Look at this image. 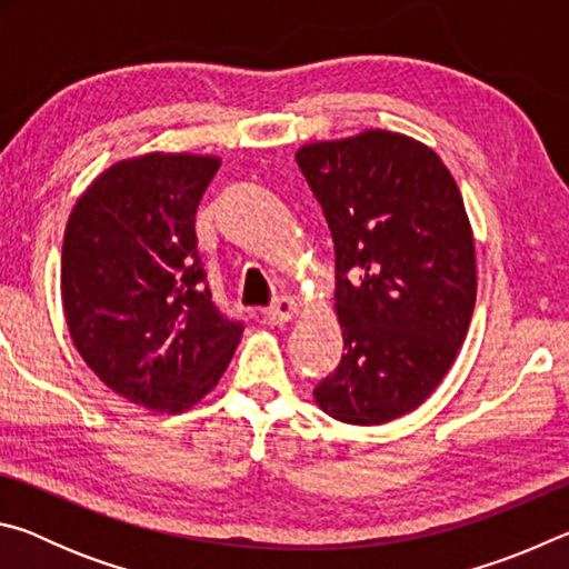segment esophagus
I'll return each instance as SVG.
<instances>
[{"label": "esophagus", "mask_w": 569, "mask_h": 569, "mask_svg": "<svg viewBox=\"0 0 569 569\" xmlns=\"http://www.w3.org/2000/svg\"><path fill=\"white\" fill-rule=\"evenodd\" d=\"M296 313H298V303L293 301V298L291 296H278L276 301L266 308V321L278 326V323L291 321Z\"/></svg>", "instance_id": "esophagus-1"}]
</instances>
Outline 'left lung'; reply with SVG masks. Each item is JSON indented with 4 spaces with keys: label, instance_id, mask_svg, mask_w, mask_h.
<instances>
[{
    "label": "left lung",
    "instance_id": "left-lung-1",
    "mask_svg": "<svg viewBox=\"0 0 569 569\" xmlns=\"http://www.w3.org/2000/svg\"><path fill=\"white\" fill-rule=\"evenodd\" d=\"M296 162L329 220L343 356L313 397L343 423H383L437 389L477 301L475 238L435 150L399 132L313 142Z\"/></svg>",
    "mask_w": 569,
    "mask_h": 569
}]
</instances>
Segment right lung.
Returning a JSON list of instances; mask_svg holds the SVG:
<instances>
[{
  "label": "right lung",
  "instance_id": "right-lung-1",
  "mask_svg": "<svg viewBox=\"0 0 569 569\" xmlns=\"http://www.w3.org/2000/svg\"><path fill=\"white\" fill-rule=\"evenodd\" d=\"M218 158L122 160L72 208L62 303L100 381L152 411H186L223 377L243 321L213 301L196 216Z\"/></svg>",
  "mask_w": 569,
  "mask_h": 569
}]
</instances>
